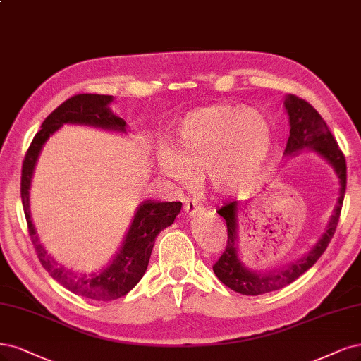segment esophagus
<instances>
[{
  "mask_svg": "<svg viewBox=\"0 0 361 361\" xmlns=\"http://www.w3.org/2000/svg\"><path fill=\"white\" fill-rule=\"evenodd\" d=\"M183 209H185V212L188 214L190 216H195V215L203 212V207L198 204L195 200H186Z\"/></svg>",
  "mask_w": 361,
  "mask_h": 361,
  "instance_id": "1",
  "label": "esophagus"
}]
</instances>
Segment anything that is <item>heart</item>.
Segmentation results:
<instances>
[{"mask_svg":"<svg viewBox=\"0 0 361 361\" xmlns=\"http://www.w3.org/2000/svg\"><path fill=\"white\" fill-rule=\"evenodd\" d=\"M171 151L158 154L161 175L190 188L206 175L215 192L231 195L254 188L275 149L269 119L254 110L219 104L186 115L171 135Z\"/></svg>","mask_w":361,"mask_h":361,"instance_id":"1","label":"heart"}]
</instances>
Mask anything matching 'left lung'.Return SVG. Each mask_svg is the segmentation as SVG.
I'll list each match as a JSON object with an SVG mask.
<instances>
[{
    "instance_id": "obj_1",
    "label": "left lung",
    "mask_w": 361,
    "mask_h": 361,
    "mask_svg": "<svg viewBox=\"0 0 361 361\" xmlns=\"http://www.w3.org/2000/svg\"><path fill=\"white\" fill-rule=\"evenodd\" d=\"M285 109L288 111L291 127L287 147H285V155L299 152L305 147L315 149L318 154H321L329 161L334 171H336V175L339 176V200L324 235L314 246V250H310L309 254H306L300 259H297L295 263L290 264L288 267L264 273L245 267L239 259L238 222H235V214H238L239 207L238 202H228L216 210L227 222L228 238L226 250H224L222 255L214 264V271L218 279L222 283H226L228 288L245 295H259L281 290L294 282L300 275H303L307 269L317 263L318 258L327 250L341 218V210L346 190V161L343 152L341 151L338 142L334 140L326 121L303 98L293 94L288 95L285 98Z\"/></svg>"
}]
</instances>
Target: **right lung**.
<instances>
[{
  "label": "right lung",
  "mask_w": 361,
  "mask_h": 361,
  "mask_svg": "<svg viewBox=\"0 0 361 361\" xmlns=\"http://www.w3.org/2000/svg\"><path fill=\"white\" fill-rule=\"evenodd\" d=\"M111 102V95L100 94H78L68 98L67 102L58 106L43 123L42 130L34 135L22 164L20 178V197L25 218L34 250L39 257L42 266L51 273V276L58 281L62 287L71 293L92 299L97 302H110L130 293L137 283L147 269L152 247L157 235L161 230L167 228L175 222L176 215L180 212V202H155L146 200L135 212L134 221L126 235V240L116 257L102 273L92 275H79L73 273L47 255L44 247L37 238L31 215H30V185L35 161L39 158L42 146L54 131L64 123H85L109 130L126 131V121L114 115L107 107Z\"/></svg>",
  "instance_id": "obj_1"
}]
</instances>
